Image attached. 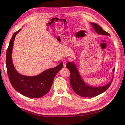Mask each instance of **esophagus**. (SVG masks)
I'll use <instances>...</instances> for the list:
<instances>
[{
	"instance_id": "1",
	"label": "esophagus",
	"mask_w": 125,
	"mask_h": 125,
	"mask_svg": "<svg viewBox=\"0 0 125 125\" xmlns=\"http://www.w3.org/2000/svg\"><path fill=\"white\" fill-rule=\"evenodd\" d=\"M63 67H65V65H66V61H64V60H63Z\"/></svg>"
}]
</instances>
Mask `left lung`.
Here are the masks:
<instances>
[{
    "label": "left lung",
    "instance_id": "obj_1",
    "mask_svg": "<svg viewBox=\"0 0 125 125\" xmlns=\"http://www.w3.org/2000/svg\"><path fill=\"white\" fill-rule=\"evenodd\" d=\"M95 32L99 35H107L110 36L108 32L101 28L98 24L95 23H90ZM66 67L70 71V83L71 86L74 92L82 97L84 98H93L96 96L101 93L105 92L110 86L112 80L109 83L102 86H92L85 83L79 73L75 63L69 62L67 63ZM113 73L115 71V68L113 69Z\"/></svg>",
    "mask_w": 125,
    "mask_h": 125
}]
</instances>
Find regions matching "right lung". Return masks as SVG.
I'll return each instance as SVG.
<instances>
[{
	"instance_id": "1",
	"label": "right lung",
	"mask_w": 125,
	"mask_h": 125,
	"mask_svg": "<svg viewBox=\"0 0 125 125\" xmlns=\"http://www.w3.org/2000/svg\"><path fill=\"white\" fill-rule=\"evenodd\" d=\"M20 30L12 35L7 51L6 65L8 77L13 88L21 94L30 98H41L50 91L55 76L63 68V62L35 76H26L18 73L13 65L11 56L15 38Z\"/></svg>"
}]
</instances>
